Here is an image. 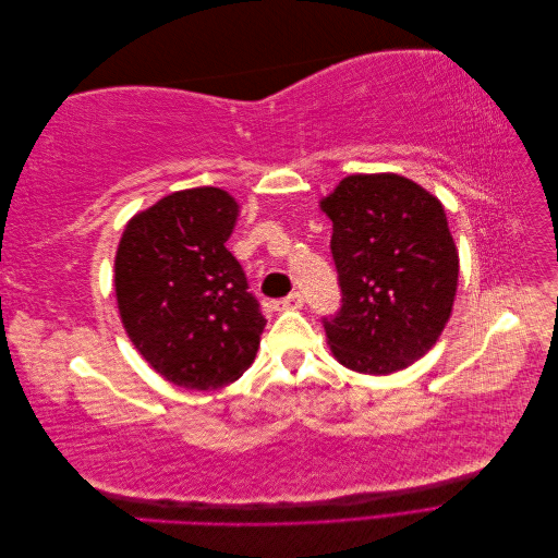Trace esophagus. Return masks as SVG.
Segmentation results:
<instances>
[{
	"label": "esophagus",
	"mask_w": 558,
	"mask_h": 558,
	"mask_svg": "<svg viewBox=\"0 0 558 558\" xmlns=\"http://www.w3.org/2000/svg\"><path fill=\"white\" fill-rule=\"evenodd\" d=\"M302 305H305V295H302V293H291L289 298L275 302V310H300Z\"/></svg>",
	"instance_id": "obj_1"
}]
</instances>
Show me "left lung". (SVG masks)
Here are the masks:
<instances>
[{
	"label": "left lung",
	"mask_w": 558,
	"mask_h": 558,
	"mask_svg": "<svg viewBox=\"0 0 558 558\" xmlns=\"http://www.w3.org/2000/svg\"><path fill=\"white\" fill-rule=\"evenodd\" d=\"M342 310L324 318L332 356L363 375H393L435 347L453 310L459 248L442 202L393 172L351 174L318 202Z\"/></svg>",
	"instance_id": "8db88e82"
}]
</instances>
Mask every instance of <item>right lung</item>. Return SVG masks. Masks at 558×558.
I'll use <instances>...</instances> for the list:
<instances>
[{
  "label": "right lung",
  "mask_w": 558,
  "mask_h": 558,
  "mask_svg": "<svg viewBox=\"0 0 558 558\" xmlns=\"http://www.w3.org/2000/svg\"><path fill=\"white\" fill-rule=\"evenodd\" d=\"M240 216L228 191L202 185L134 214L113 286L123 328L160 377L193 391L232 384L256 359L265 318L226 242Z\"/></svg>",
  "instance_id": "obj_1"
}]
</instances>
